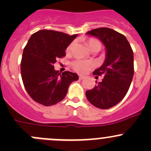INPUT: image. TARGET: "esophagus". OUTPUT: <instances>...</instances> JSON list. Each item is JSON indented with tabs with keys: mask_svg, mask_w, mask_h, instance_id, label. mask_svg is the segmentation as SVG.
I'll return each mask as SVG.
<instances>
[{
	"mask_svg": "<svg viewBox=\"0 0 151 151\" xmlns=\"http://www.w3.org/2000/svg\"><path fill=\"white\" fill-rule=\"evenodd\" d=\"M84 78H85V76H83V75L79 76V79H80V80H83Z\"/></svg>",
	"mask_w": 151,
	"mask_h": 151,
	"instance_id": "1",
	"label": "esophagus"
}]
</instances>
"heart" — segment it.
<instances>
[{
    "label": "heart",
    "instance_id": "b5f03b06",
    "mask_svg": "<svg viewBox=\"0 0 151 151\" xmlns=\"http://www.w3.org/2000/svg\"><path fill=\"white\" fill-rule=\"evenodd\" d=\"M73 44H71L70 46H68L67 51H69L71 50V47H72ZM88 47L91 51H93V50H99V51L101 50V42L96 39H91L88 41ZM93 66L91 62L88 61V60H76L72 62L71 63V67L74 71H77L81 74H85L87 71H89L92 67Z\"/></svg>",
    "mask_w": 151,
    "mask_h": 151
}]
</instances>
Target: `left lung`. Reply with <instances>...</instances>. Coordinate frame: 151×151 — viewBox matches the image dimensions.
Segmentation results:
<instances>
[{"mask_svg":"<svg viewBox=\"0 0 151 151\" xmlns=\"http://www.w3.org/2000/svg\"><path fill=\"white\" fill-rule=\"evenodd\" d=\"M86 34L99 39L106 49L104 63L93 73L104 79L86 91L87 99L96 107L109 109L118 104L129 91L134 76L133 51L126 36L112 29H93Z\"/></svg>","mask_w":151,"mask_h":151,"instance_id":"obj_1","label":"left lung"}]
</instances>
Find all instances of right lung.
I'll return each instance as SVG.
<instances>
[{"mask_svg":"<svg viewBox=\"0 0 151 151\" xmlns=\"http://www.w3.org/2000/svg\"><path fill=\"white\" fill-rule=\"evenodd\" d=\"M77 36L51 30L33 33L24 48L21 74L25 90L36 102L51 106L66 96L72 82L78 80L76 73H60L54 68L58 58L66 56L65 50Z\"/></svg>","mask_w":151,"mask_h":151,"instance_id":"1","label":"right lung"}]
</instances>
